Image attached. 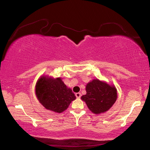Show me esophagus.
<instances>
[{"label": "esophagus", "instance_id": "obj_1", "mask_svg": "<svg viewBox=\"0 0 150 150\" xmlns=\"http://www.w3.org/2000/svg\"><path fill=\"white\" fill-rule=\"evenodd\" d=\"M75 96L77 98H80L81 96V93H75Z\"/></svg>", "mask_w": 150, "mask_h": 150}]
</instances>
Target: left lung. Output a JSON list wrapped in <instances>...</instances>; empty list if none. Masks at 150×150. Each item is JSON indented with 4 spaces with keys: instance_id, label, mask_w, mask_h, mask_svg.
<instances>
[{
    "instance_id": "1",
    "label": "left lung",
    "mask_w": 150,
    "mask_h": 150,
    "mask_svg": "<svg viewBox=\"0 0 150 150\" xmlns=\"http://www.w3.org/2000/svg\"><path fill=\"white\" fill-rule=\"evenodd\" d=\"M86 94L82 95L84 101L92 113L100 114L108 111L117 98V91L114 85L98 79H93L86 84Z\"/></svg>"
}]
</instances>
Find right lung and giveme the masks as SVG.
<instances>
[{
  "instance_id": "obj_1",
  "label": "right lung",
  "mask_w": 150,
  "mask_h": 150,
  "mask_svg": "<svg viewBox=\"0 0 150 150\" xmlns=\"http://www.w3.org/2000/svg\"><path fill=\"white\" fill-rule=\"evenodd\" d=\"M35 95L39 103L47 110L62 113L76 97L62 79L41 76L35 85Z\"/></svg>"
}]
</instances>
